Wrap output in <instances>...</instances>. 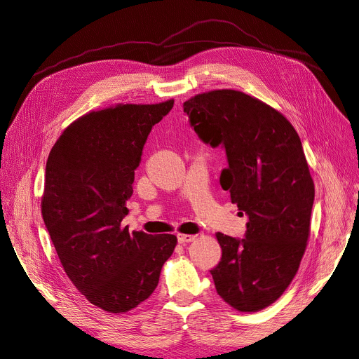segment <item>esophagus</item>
I'll return each mask as SVG.
<instances>
[{"label":"esophagus","mask_w":359,"mask_h":359,"mask_svg":"<svg viewBox=\"0 0 359 359\" xmlns=\"http://www.w3.org/2000/svg\"><path fill=\"white\" fill-rule=\"evenodd\" d=\"M196 238V236L192 234H178V243L180 244H185V243H189Z\"/></svg>","instance_id":"esophagus-1"}]
</instances>
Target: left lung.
Instances as JSON below:
<instances>
[{"label": "left lung", "instance_id": "left-lung-1", "mask_svg": "<svg viewBox=\"0 0 359 359\" xmlns=\"http://www.w3.org/2000/svg\"><path fill=\"white\" fill-rule=\"evenodd\" d=\"M184 112L203 142L226 149L219 184L249 217L243 238L215 234L217 293L240 312L262 311L293 280L311 233L315 185L300 137L280 112L238 90L197 95Z\"/></svg>", "mask_w": 359, "mask_h": 359}]
</instances>
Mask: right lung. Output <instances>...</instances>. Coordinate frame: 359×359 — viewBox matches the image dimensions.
Wrapping results in <instances>:
<instances>
[{"instance_id": "1", "label": "right lung", "mask_w": 359, "mask_h": 359, "mask_svg": "<svg viewBox=\"0 0 359 359\" xmlns=\"http://www.w3.org/2000/svg\"><path fill=\"white\" fill-rule=\"evenodd\" d=\"M172 106L90 112L65 129L46 163L41 214L54 249L76 289L109 313L147 300L177 245L174 234H130L121 224L148 135Z\"/></svg>"}]
</instances>
